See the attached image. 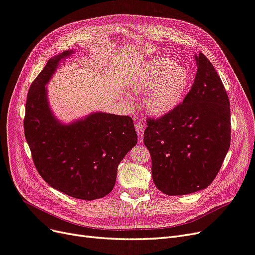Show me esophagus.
I'll use <instances>...</instances> for the list:
<instances>
[{"label":"esophagus","mask_w":255,"mask_h":255,"mask_svg":"<svg viewBox=\"0 0 255 255\" xmlns=\"http://www.w3.org/2000/svg\"><path fill=\"white\" fill-rule=\"evenodd\" d=\"M135 129L137 132V136H138V141L141 142L143 139V132H144V127L142 123L137 122L135 123Z\"/></svg>","instance_id":"1"}]
</instances>
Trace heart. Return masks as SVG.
Segmentation results:
<instances>
[{
    "label": "heart",
    "mask_w": 255,
    "mask_h": 255,
    "mask_svg": "<svg viewBox=\"0 0 255 255\" xmlns=\"http://www.w3.org/2000/svg\"><path fill=\"white\" fill-rule=\"evenodd\" d=\"M189 73L170 58L156 57L146 63L130 82L134 94H145L144 105L151 114L171 112L187 90Z\"/></svg>",
    "instance_id": "obj_1"
}]
</instances>
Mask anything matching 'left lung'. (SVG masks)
<instances>
[{
    "label": "left lung",
    "mask_w": 255,
    "mask_h": 255,
    "mask_svg": "<svg viewBox=\"0 0 255 255\" xmlns=\"http://www.w3.org/2000/svg\"><path fill=\"white\" fill-rule=\"evenodd\" d=\"M183 102L148 118L143 142L151 154L155 186L168 196L206 188L218 174L231 143V111L225 86L203 53Z\"/></svg>",
    "instance_id": "left-lung-1"
}]
</instances>
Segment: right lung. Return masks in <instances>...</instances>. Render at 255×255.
Here are the masks:
<instances>
[{
    "mask_svg": "<svg viewBox=\"0 0 255 255\" xmlns=\"http://www.w3.org/2000/svg\"><path fill=\"white\" fill-rule=\"evenodd\" d=\"M71 53L51 58L30 85L23 126L42 179L67 196L89 201L113 190L118 165L137 143V134L128 116L96 113L69 126L53 117L45 84L59 61Z\"/></svg>",
    "mask_w": 255,
    "mask_h": 255,
    "instance_id": "obj_1",
    "label": "right lung"
}]
</instances>
